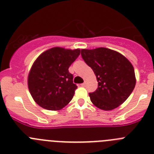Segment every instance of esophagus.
<instances>
[{
	"label": "esophagus",
	"mask_w": 154,
	"mask_h": 154,
	"mask_svg": "<svg viewBox=\"0 0 154 154\" xmlns=\"http://www.w3.org/2000/svg\"><path fill=\"white\" fill-rule=\"evenodd\" d=\"M85 85H86V82H84V83H83V84H81L82 87H85Z\"/></svg>",
	"instance_id": "esophagus-1"
}]
</instances>
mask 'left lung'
<instances>
[{
  "mask_svg": "<svg viewBox=\"0 0 154 154\" xmlns=\"http://www.w3.org/2000/svg\"><path fill=\"white\" fill-rule=\"evenodd\" d=\"M81 56L93 69L98 81L97 90L89 93L92 103L106 111L122 104L136 84L130 61L120 53L106 48L81 49Z\"/></svg>",
  "mask_w": 154,
  "mask_h": 154,
  "instance_id": "1",
  "label": "left lung"
}]
</instances>
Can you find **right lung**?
<instances>
[{
  "instance_id": "add662e5",
  "label": "right lung",
  "mask_w": 154,
  "mask_h": 154,
  "mask_svg": "<svg viewBox=\"0 0 154 154\" xmlns=\"http://www.w3.org/2000/svg\"><path fill=\"white\" fill-rule=\"evenodd\" d=\"M80 53V49L55 47L37 57L29 74L28 87L38 106L48 110H60L72 100L77 87L68 68Z\"/></svg>"
}]
</instances>
